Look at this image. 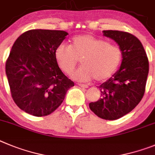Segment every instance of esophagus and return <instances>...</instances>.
I'll return each mask as SVG.
<instances>
[{
	"label": "esophagus",
	"mask_w": 155,
	"mask_h": 155,
	"mask_svg": "<svg viewBox=\"0 0 155 155\" xmlns=\"http://www.w3.org/2000/svg\"><path fill=\"white\" fill-rule=\"evenodd\" d=\"M78 85H79L80 87H83V88H88L89 87V86L86 84H83V83H78Z\"/></svg>",
	"instance_id": "obj_1"
}]
</instances>
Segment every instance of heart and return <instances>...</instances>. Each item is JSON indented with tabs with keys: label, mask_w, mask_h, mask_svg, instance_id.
I'll list each match as a JSON object with an SVG mask.
<instances>
[{
	"label": "heart",
	"mask_w": 155,
	"mask_h": 155,
	"mask_svg": "<svg viewBox=\"0 0 155 155\" xmlns=\"http://www.w3.org/2000/svg\"><path fill=\"white\" fill-rule=\"evenodd\" d=\"M55 56L59 67L67 74L74 69L80 59L83 65L72 73L76 80L89 81L95 78L97 81H104L120 65L122 51L104 39L91 35H80L72 38L70 45H59Z\"/></svg>",
	"instance_id": "b5f03b06"
}]
</instances>
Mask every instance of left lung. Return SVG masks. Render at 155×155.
<instances>
[{"instance_id":"1","label":"left lung","mask_w":155,"mask_h":155,"mask_svg":"<svg viewBox=\"0 0 155 155\" xmlns=\"http://www.w3.org/2000/svg\"><path fill=\"white\" fill-rule=\"evenodd\" d=\"M104 35L119 45L122 63L112 77L99 86L101 99L89 106L99 117L114 120L133 110L143 98L149 62L143 45L130 33L107 30L104 31Z\"/></svg>"}]
</instances>
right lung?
<instances>
[{"mask_svg":"<svg viewBox=\"0 0 155 155\" xmlns=\"http://www.w3.org/2000/svg\"><path fill=\"white\" fill-rule=\"evenodd\" d=\"M68 33L32 29L21 35L6 61V75L17 106L35 117L51 114L74 83L58 67L55 51Z\"/></svg>","mask_w":155,"mask_h":155,"instance_id":"1","label":"right lung"}]
</instances>
